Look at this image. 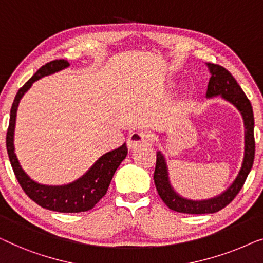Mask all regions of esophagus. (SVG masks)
<instances>
[{
	"mask_svg": "<svg viewBox=\"0 0 263 263\" xmlns=\"http://www.w3.org/2000/svg\"><path fill=\"white\" fill-rule=\"evenodd\" d=\"M154 143V135L149 131L142 130L133 132L127 139V146L130 149H137L139 146L151 145Z\"/></svg>",
	"mask_w": 263,
	"mask_h": 263,
	"instance_id": "34e87169",
	"label": "esophagus"
}]
</instances>
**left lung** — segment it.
Returning a JSON list of instances; mask_svg holds the SVG:
<instances>
[{
  "label": "left lung",
  "mask_w": 263,
  "mask_h": 263,
  "mask_svg": "<svg viewBox=\"0 0 263 263\" xmlns=\"http://www.w3.org/2000/svg\"><path fill=\"white\" fill-rule=\"evenodd\" d=\"M211 72V77L207 86L206 98H214L219 95L220 98L232 103L239 110L244 124V156L242 167L230 184V187L217 197L205 199V200H191L181 197L174 190L169 180L167 162L161 151L157 153L156 168L154 173V181L156 190L162 200L170 210L180 213L188 214H204L214 213L224 209L234 200L238 192L241 191L248 174L254 163L255 156V139H254V114L253 107L237 81L227 69L218 64L206 63Z\"/></svg>",
  "instance_id": "1"
}]
</instances>
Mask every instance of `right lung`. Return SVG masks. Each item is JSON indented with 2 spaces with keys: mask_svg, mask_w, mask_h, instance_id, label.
<instances>
[{
  "mask_svg": "<svg viewBox=\"0 0 263 263\" xmlns=\"http://www.w3.org/2000/svg\"><path fill=\"white\" fill-rule=\"evenodd\" d=\"M69 65V62L65 59H56V61L46 63L20 88L14 99L12 109H10L6 144L14 174H15L22 190L33 201L46 210L63 213H77L86 212V211L93 209L100 201V199L107 193L114 173L127 156L126 144L124 143L118 149L102 155L80 179L68 184H62V186H47V184L38 183L32 180L21 168L15 155V147H14L16 112L22 96L35 81L44 76L61 71V70L68 68Z\"/></svg>",
  "mask_w": 263,
  "mask_h": 263,
  "instance_id": "right-lung-1",
  "label": "right lung"
}]
</instances>
